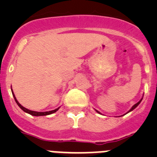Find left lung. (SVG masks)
<instances>
[{"label":"left lung","instance_id":"8db88e82","mask_svg":"<svg viewBox=\"0 0 157 157\" xmlns=\"http://www.w3.org/2000/svg\"><path fill=\"white\" fill-rule=\"evenodd\" d=\"M141 101H142V98H141V100H140V101H138V103H137V104H135V105H134V106H133V107H132V108H131V109H130V111H129V112H131V111H132V110H134V109H135L136 107L138 106V105H139V104H140V103H141ZM96 111H97V110H96ZM97 112H98V113H100V112H98V111H97ZM128 112H127V113H128Z\"/></svg>","mask_w":157,"mask_h":157}]
</instances>
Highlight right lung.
<instances>
[{
	"instance_id": "obj_1",
	"label": "right lung",
	"mask_w": 157,
	"mask_h": 157,
	"mask_svg": "<svg viewBox=\"0 0 157 157\" xmlns=\"http://www.w3.org/2000/svg\"><path fill=\"white\" fill-rule=\"evenodd\" d=\"M12 95H13L14 98H15V101H16V104H17L18 105H19V107L20 108V109H22V110L23 111V112H27V113H28V114L31 115V116H47V115H50V114H52V113H54V112H56V111L59 109V108L56 109H55V110H52V111H49V112H34V111H31V110H29V109H26V108H24L23 106H22L18 102V101L16 100V97H15V94H13V91H12Z\"/></svg>"
}]
</instances>
